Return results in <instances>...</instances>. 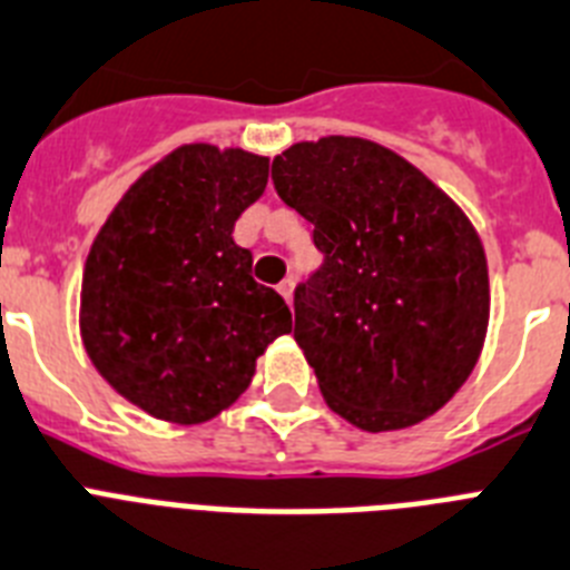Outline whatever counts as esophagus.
<instances>
[{
	"label": "esophagus",
	"instance_id": "obj_1",
	"mask_svg": "<svg viewBox=\"0 0 570 570\" xmlns=\"http://www.w3.org/2000/svg\"><path fill=\"white\" fill-rule=\"evenodd\" d=\"M278 292H281V295H284L286 304H292V281H289V278L281 281V284H278Z\"/></svg>",
	"mask_w": 570,
	"mask_h": 570
}]
</instances>
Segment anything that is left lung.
<instances>
[{"label":"left lung","mask_w":570,"mask_h":570,"mask_svg":"<svg viewBox=\"0 0 570 570\" xmlns=\"http://www.w3.org/2000/svg\"><path fill=\"white\" fill-rule=\"evenodd\" d=\"M324 264L295 286V341L326 404L370 433L419 424L482 353V240L435 183L361 137L295 142L272 160Z\"/></svg>","instance_id":"8db88e82"}]
</instances>
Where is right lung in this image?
Here are the masks:
<instances>
[{
	"label": "right lung",
	"instance_id": "1",
	"mask_svg": "<svg viewBox=\"0 0 570 570\" xmlns=\"http://www.w3.org/2000/svg\"><path fill=\"white\" fill-rule=\"evenodd\" d=\"M266 177V157L180 146L122 195L88 252L86 353L155 419L209 422L249 387L257 355L292 330L289 306L252 278V252L232 237Z\"/></svg>",
	"mask_w": 570,
	"mask_h": 570
}]
</instances>
